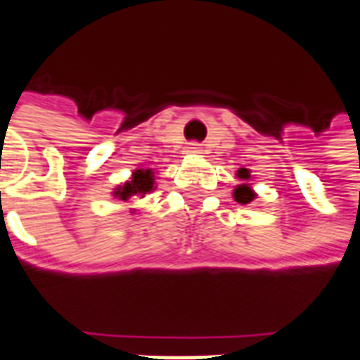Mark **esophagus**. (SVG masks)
I'll return each instance as SVG.
<instances>
[{
	"label": "esophagus",
	"mask_w": 360,
	"mask_h": 360,
	"mask_svg": "<svg viewBox=\"0 0 360 360\" xmlns=\"http://www.w3.org/2000/svg\"><path fill=\"white\" fill-rule=\"evenodd\" d=\"M188 153H192V155H202V153H204V148H202V145H200V143H190Z\"/></svg>",
	"instance_id": "34e87169"
}]
</instances>
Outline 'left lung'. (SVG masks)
<instances>
[{
	"instance_id": "obj_1",
	"label": "left lung",
	"mask_w": 360,
	"mask_h": 360,
	"mask_svg": "<svg viewBox=\"0 0 360 360\" xmlns=\"http://www.w3.org/2000/svg\"><path fill=\"white\" fill-rule=\"evenodd\" d=\"M237 176L243 180V184H239L235 188V192H233V198H235V202H239V204H251L252 200H255V192H252V188L247 184V180L251 178L249 174V170L247 168H239V172Z\"/></svg>"
}]
</instances>
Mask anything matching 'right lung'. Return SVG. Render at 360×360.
Returning a JSON list of instances; mask_svg holds the SVG:
<instances>
[{"label": "right lung", "mask_w": 360, "mask_h": 360, "mask_svg": "<svg viewBox=\"0 0 360 360\" xmlns=\"http://www.w3.org/2000/svg\"><path fill=\"white\" fill-rule=\"evenodd\" d=\"M153 190H155V172L150 168H139V170H135L131 174V178L125 184L115 188L113 195L119 198V200H123V202H127L129 198H133V195H141L143 198V195L153 192Z\"/></svg>", "instance_id": "add662e5"}]
</instances>
